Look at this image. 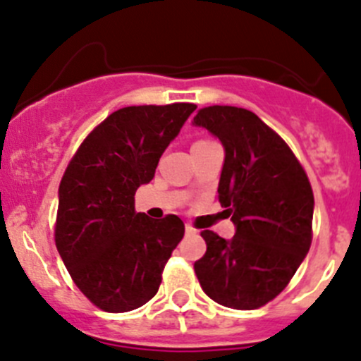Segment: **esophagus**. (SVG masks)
Here are the masks:
<instances>
[{
	"label": "esophagus",
	"mask_w": 361,
	"mask_h": 361,
	"mask_svg": "<svg viewBox=\"0 0 361 361\" xmlns=\"http://www.w3.org/2000/svg\"><path fill=\"white\" fill-rule=\"evenodd\" d=\"M185 233H187V234H194L195 229L190 226V224H187V226H185Z\"/></svg>",
	"instance_id": "esophagus-1"
}]
</instances>
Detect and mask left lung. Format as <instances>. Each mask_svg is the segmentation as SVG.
<instances>
[{
  "instance_id": "8db88e82",
  "label": "left lung",
  "mask_w": 361,
  "mask_h": 361,
  "mask_svg": "<svg viewBox=\"0 0 361 361\" xmlns=\"http://www.w3.org/2000/svg\"><path fill=\"white\" fill-rule=\"evenodd\" d=\"M192 125L224 146L219 201L234 224L231 240L204 229L194 262L202 291L224 307L266 305L296 274L312 241L314 194L289 146L252 111L204 107Z\"/></svg>"
}]
</instances>
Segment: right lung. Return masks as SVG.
<instances>
[{
	"label": "right lung",
	"mask_w": 361,
	"mask_h": 361,
	"mask_svg": "<svg viewBox=\"0 0 361 361\" xmlns=\"http://www.w3.org/2000/svg\"><path fill=\"white\" fill-rule=\"evenodd\" d=\"M194 111V104L123 107L84 139L63 174L56 247L77 288L106 312L149 302L183 238L180 216L149 219L135 212L134 195Z\"/></svg>",
	"instance_id": "add662e5"
}]
</instances>
